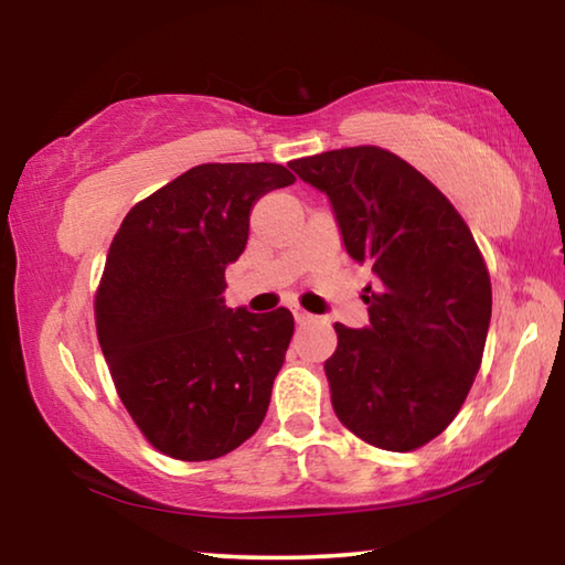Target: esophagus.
Masks as SVG:
<instances>
[{
    "mask_svg": "<svg viewBox=\"0 0 565 565\" xmlns=\"http://www.w3.org/2000/svg\"><path fill=\"white\" fill-rule=\"evenodd\" d=\"M291 311H294V319H296V323H309V321H313L311 313H309V311H303L301 306H294Z\"/></svg>",
    "mask_w": 565,
    "mask_h": 565,
    "instance_id": "34e87169",
    "label": "esophagus"
}]
</instances>
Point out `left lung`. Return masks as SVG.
Segmentation results:
<instances>
[{"label": "left lung", "mask_w": 565, "mask_h": 565, "mask_svg": "<svg viewBox=\"0 0 565 565\" xmlns=\"http://www.w3.org/2000/svg\"><path fill=\"white\" fill-rule=\"evenodd\" d=\"M329 196L353 262L371 266L369 327L333 323L323 363L343 426L384 451H414L451 424L491 323V279L471 228L420 171L381 147L289 161Z\"/></svg>", "instance_id": "8db88e82"}]
</instances>
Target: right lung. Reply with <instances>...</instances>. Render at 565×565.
Here are the masks:
<instances>
[{
    "label": "right lung",
    "mask_w": 565,
    "mask_h": 565,
    "mask_svg": "<svg viewBox=\"0 0 565 565\" xmlns=\"http://www.w3.org/2000/svg\"><path fill=\"white\" fill-rule=\"evenodd\" d=\"M281 164H199L124 216L94 301L97 337L134 424L161 454L212 461L262 426L294 337L289 309L224 306L248 214L294 184Z\"/></svg>",
    "instance_id": "obj_1"
}]
</instances>
